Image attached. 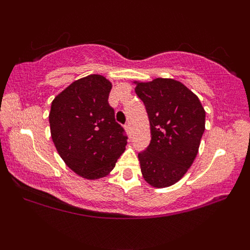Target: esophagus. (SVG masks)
I'll return each instance as SVG.
<instances>
[{
    "mask_svg": "<svg viewBox=\"0 0 250 250\" xmlns=\"http://www.w3.org/2000/svg\"><path fill=\"white\" fill-rule=\"evenodd\" d=\"M125 131H127L128 134H130L131 133V127H130V123H127V125H125Z\"/></svg>",
    "mask_w": 250,
    "mask_h": 250,
    "instance_id": "1",
    "label": "esophagus"
}]
</instances>
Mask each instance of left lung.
<instances>
[{"label":"left lung","mask_w":250,"mask_h":250,"mask_svg":"<svg viewBox=\"0 0 250 250\" xmlns=\"http://www.w3.org/2000/svg\"><path fill=\"white\" fill-rule=\"evenodd\" d=\"M145 103L151 141L139 154L143 179L154 188L170 187L185 176L199 153L206 111L183 83L173 79L134 81Z\"/></svg>","instance_id":"left-lung-1"}]
</instances>
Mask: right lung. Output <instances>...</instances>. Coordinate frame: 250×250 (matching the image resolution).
<instances>
[{
    "label": "right lung",
    "mask_w": 250,
    "mask_h": 250,
    "mask_svg": "<svg viewBox=\"0 0 250 250\" xmlns=\"http://www.w3.org/2000/svg\"><path fill=\"white\" fill-rule=\"evenodd\" d=\"M111 87L104 76L93 74L74 81L51 102L50 134L57 153L87 180L107 176L127 146L108 103Z\"/></svg>",
    "instance_id": "1"
}]
</instances>
